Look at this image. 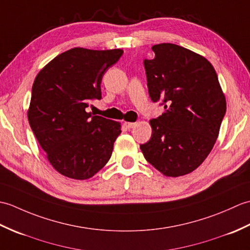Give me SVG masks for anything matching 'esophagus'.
<instances>
[{"instance_id":"1","label":"esophagus","mask_w":250,"mask_h":250,"mask_svg":"<svg viewBox=\"0 0 250 250\" xmlns=\"http://www.w3.org/2000/svg\"><path fill=\"white\" fill-rule=\"evenodd\" d=\"M125 125L126 129H133L134 126L136 125V122H125Z\"/></svg>"}]
</instances>
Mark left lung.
<instances>
[{"instance_id": "8db88e82", "label": "left lung", "mask_w": 250, "mask_h": 250, "mask_svg": "<svg viewBox=\"0 0 250 250\" xmlns=\"http://www.w3.org/2000/svg\"><path fill=\"white\" fill-rule=\"evenodd\" d=\"M145 60L147 86L164 113L151 119V139L141 145L146 160L168 177L184 176L204 162L219 134L227 103L211 63L182 46L153 45Z\"/></svg>"}]
</instances>
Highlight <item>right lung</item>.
<instances>
[{"label": "right lung", "mask_w": 250, "mask_h": 250, "mask_svg": "<svg viewBox=\"0 0 250 250\" xmlns=\"http://www.w3.org/2000/svg\"><path fill=\"white\" fill-rule=\"evenodd\" d=\"M122 54V49L75 47L54 58L35 77L28 120L47 160L63 176L89 179L110 159L121 124L86 109L90 101L101 99L104 73Z\"/></svg>", "instance_id": "1"}]
</instances>
